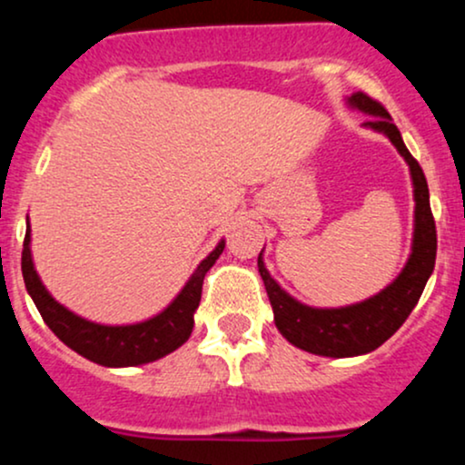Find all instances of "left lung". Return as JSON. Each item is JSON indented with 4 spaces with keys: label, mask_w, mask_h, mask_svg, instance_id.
Returning a JSON list of instances; mask_svg holds the SVG:
<instances>
[{
    "label": "left lung",
    "mask_w": 465,
    "mask_h": 465,
    "mask_svg": "<svg viewBox=\"0 0 465 465\" xmlns=\"http://www.w3.org/2000/svg\"><path fill=\"white\" fill-rule=\"evenodd\" d=\"M348 104L351 109L371 115L365 122L367 129L387 135L404 157V162L409 163L411 179H413L415 229L413 247H411L409 262L404 264L402 273L387 288H382L378 295L361 303H351V306L343 308H311L306 303L292 300L286 291H282V286L266 271L262 253L258 255L260 275L264 280L266 295L273 306L275 325L282 336L295 348L319 356H332V359L373 351L407 322L421 291H424L426 282L433 273L437 253V232L429 203V185H426V177L420 163L404 146L402 135L391 122V115L387 114L385 106L362 92L351 94Z\"/></svg>",
    "instance_id": "left-lung-1"
}]
</instances>
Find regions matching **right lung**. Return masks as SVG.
I'll list each match as a JSON object with an SVG mask.
<instances>
[{"label": "right lung", "mask_w": 465, "mask_h": 465, "mask_svg": "<svg viewBox=\"0 0 465 465\" xmlns=\"http://www.w3.org/2000/svg\"><path fill=\"white\" fill-rule=\"evenodd\" d=\"M225 249V240L216 244V249L196 266L188 284L181 288L165 311L146 322L131 325H103L78 317L65 306H61L47 292L39 273L35 271L30 253V225L25 229L24 251H21V273L32 302L39 308L47 328L54 332L67 348L78 351L84 359L104 367H135L143 362L163 359L190 339L194 328V312L201 302L203 277L214 266L218 255Z\"/></svg>", "instance_id": "1"}]
</instances>
